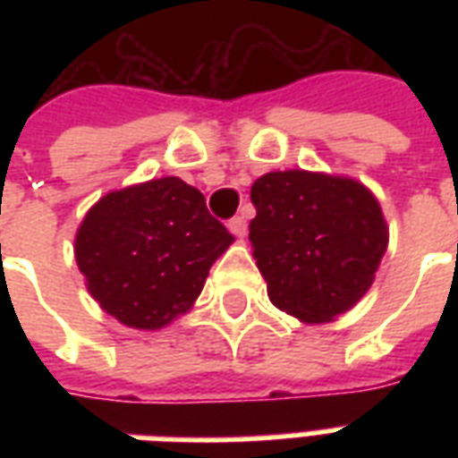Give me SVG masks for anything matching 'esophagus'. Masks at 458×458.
Instances as JSON below:
<instances>
[{"label":"esophagus","mask_w":458,"mask_h":458,"mask_svg":"<svg viewBox=\"0 0 458 458\" xmlns=\"http://www.w3.org/2000/svg\"><path fill=\"white\" fill-rule=\"evenodd\" d=\"M228 228L235 238H245V235H248V220L242 218V216H235V218L228 223Z\"/></svg>","instance_id":"esophagus-1"}]
</instances>
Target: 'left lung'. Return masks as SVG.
Instances as JSON below:
<instances>
[{
	"instance_id": "left-lung-1",
	"label": "left lung",
	"mask_w": 458,
	"mask_h": 458,
	"mask_svg": "<svg viewBox=\"0 0 458 458\" xmlns=\"http://www.w3.org/2000/svg\"><path fill=\"white\" fill-rule=\"evenodd\" d=\"M252 258L267 297L304 324H327L370 289L387 250L373 191L351 176L269 171L250 189Z\"/></svg>"
}]
</instances>
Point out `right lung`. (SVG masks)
I'll use <instances>...</instances> for the list:
<instances>
[{
    "label": "right lung",
    "instance_id": "obj_1",
    "mask_svg": "<svg viewBox=\"0 0 458 458\" xmlns=\"http://www.w3.org/2000/svg\"><path fill=\"white\" fill-rule=\"evenodd\" d=\"M233 240L199 189L164 176L105 193L75 233V262L105 314L157 331L193 307Z\"/></svg>",
    "mask_w": 458,
    "mask_h": 458
}]
</instances>
